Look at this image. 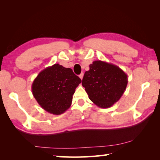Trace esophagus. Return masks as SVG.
<instances>
[{"label": "esophagus", "instance_id": "34e87169", "mask_svg": "<svg viewBox=\"0 0 160 160\" xmlns=\"http://www.w3.org/2000/svg\"><path fill=\"white\" fill-rule=\"evenodd\" d=\"M83 76H84V73H81L79 75V77H80V78L81 80H82Z\"/></svg>", "mask_w": 160, "mask_h": 160}]
</instances>
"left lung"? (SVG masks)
<instances>
[{"label":"left lung","instance_id":"1","mask_svg":"<svg viewBox=\"0 0 160 160\" xmlns=\"http://www.w3.org/2000/svg\"><path fill=\"white\" fill-rule=\"evenodd\" d=\"M127 83V75L120 67L95 60L89 65V70L84 73L82 85L95 104L107 108L120 99Z\"/></svg>","mask_w":160,"mask_h":160}]
</instances>
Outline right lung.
<instances>
[{"instance_id": "1", "label": "right lung", "mask_w": 160, "mask_h": 160, "mask_svg": "<svg viewBox=\"0 0 160 160\" xmlns=\"http://www.w3.org/2000/svg\"><path fill=\"white\" fill-rule=\"evenodd\" d=\"M81 82L70 68L54 64L38 73L32 83V91L44 110L60 115L71 107L73 95Z\"/></svg>"}]
</instances>
